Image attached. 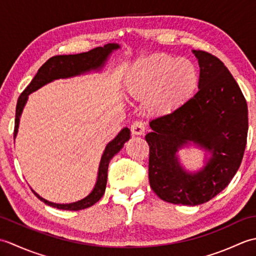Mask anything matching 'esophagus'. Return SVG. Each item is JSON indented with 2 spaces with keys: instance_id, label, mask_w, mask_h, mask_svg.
Listing matches in <instances>:
<instances>
[{
  "instance_id": "1",
  "label": "esophagus",
  "mask_w": 256,
  "mask_h": 256,
  "mask_svg": "<svg viewBox=\"0 0 256 256\" xmlns=\"http://www.w3.org/2000/svg\"><path fill=\"white\" fill-rule=\"evenodd\" d=\"M131 132L134 135H142L145 133V123L143 121H134L131 124Z\"/></svg>"
}]
</instances>
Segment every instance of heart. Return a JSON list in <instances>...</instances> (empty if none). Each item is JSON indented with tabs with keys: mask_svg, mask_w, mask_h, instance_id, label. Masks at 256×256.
I'll use <instances>...</instances> for the list:
<instances>
[{
	"mask_svg": "<svg viewBox=\"0 0 256 256\" xmlns=\"http://www.w3.org/2000/svg\"><path fill=\"white\" fill-rule=\"evenodd\" d=\"M199 84V72L192 62L167 54H154L134 64L128 86L135 94L150 96L157 112H172L192 99Z\"/></svg>",
	"mask_w": 256,
	"mask_h": 256,
	"instance_id": "1",
	"label": "heart"
}]
</instances>
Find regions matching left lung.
Wrapping results in <instances>:
<instances>
[{
	"mask_svg": "<svg viewBox=\"0 0 256 256\" xmlns=\"http://www.w3.org/2000/svg\"><path fill=\"white\" fill-rule=\"evenodd\" d=\"M200 76L198 92L186 104L152 120L148 178L158 197L175 204L197 206L221 192L241 165L248 138V104L240 86L219 58L192 50ZM194 142L212 154L202 170L188 173L176 156Z\"/></svg>",
	"mask_w": 256,
	"mask_h": 256,
	"instance_id": "obj_1",
	"label": "left lung"
}]
</instances>
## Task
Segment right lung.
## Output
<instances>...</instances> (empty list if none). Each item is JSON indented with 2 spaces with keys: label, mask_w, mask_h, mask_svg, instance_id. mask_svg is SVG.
Returning a JSON list of instances; mask_svg holds the SVG:
<instances>
[{
  "label": "right lung",
  "mask_w": 256,
  "mask_h": 256,
  "mask_svg": "<svg viewBox=\"0 0 256 256\" xmlns=\"http://www.w3.org/2000/svg\"><path fill=\"white\" fill-rule=\"evenodd\" d=\"M118 48H120L118 44H108L104 47H96L94 50L82 54H77V55H60L54 56L48 59V60L38 69L35 77L32 78L30 84L26 86V89L22 92V94L18 98L15 113L14 138H16V134H18L20 116L22 112H23V108L27 99H28V94L56 79L70 78L74 77V76H78L81 74L91 72V70L102 68L104 66V62H106L108 56L110 55L113 50H118ZM128 138L130 130L128 128H124L122 131L116 135V138L112 140L111 142L106 145V148L104 152H103V155L101 157L96 186L94 190H92L86 198L72 204H54L44 198H42L40 196L37 194L32 189V192H34L36 197L42 200V202H45L46 204L50 206H54V208L72 211H78L89 208V206H94L96 202H98V201L101 199L103 194H104L108 179V162H110L114 155L118 153L120 150L123 148L124 143L128 140Z\"/></svg>",
  "instance_id": "obj_1"
}]
</instances>
